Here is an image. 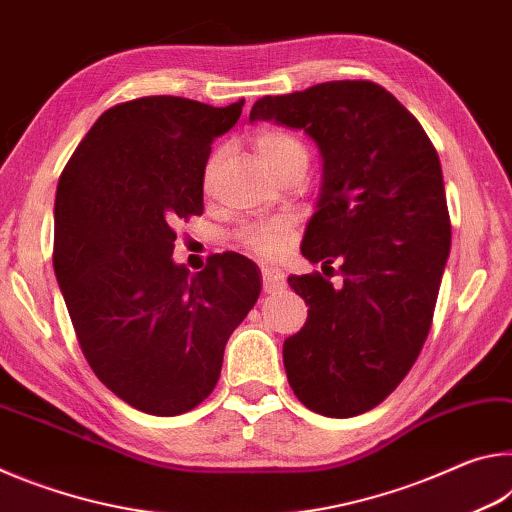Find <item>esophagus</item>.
Masks as SVG:
<instances>
[{
  "instance_id": "obj_1",
  "label": "esophagus",
  "mask_w": 512,
  "mask_h": 512,
  "mask_svg": "<svg viewBox=\"0 0 512 512\" xmlns=\"http://www.w3.org/2000/svg\"><path fill=\"white\" fill-rule=\"evenodd\" d=\"M262 282H264V293H277L287 287V280L280 271L275 268H262Z\"/></svg>"
}]
</instances>
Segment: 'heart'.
<instances>
[{
	"mask_svg": "<svg viewBox=\"0 0 512 512\" xmlns=\"http://www.w3.org/2000/svg\"><path fill=\"white\" fill-rule=\"evenodd\" d=\"M255 151L257 158L262 160L264 167L275 173L284 167H291V164H305L309 160L307 146L298 140L296 135L284 131V128L277 126H266L255 135ZM216 162V155L207 162L205 180L210 178L212 167ZM291 235V223L287 219H262L255 223H248L246 228L239 230V244L244 246L250 253L264 259L277 257L287 246Z\"/></svg>",
	"mask_w": 512,
	"mask_h": 512,
	"instance_id": "1",
	"label": "heart"
}]
</instances>
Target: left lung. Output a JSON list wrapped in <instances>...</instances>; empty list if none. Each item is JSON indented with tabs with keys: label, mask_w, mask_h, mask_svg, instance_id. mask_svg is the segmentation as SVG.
<instances>
[{
	"label": "left lung",
	"mask_w": 512,
	"mask_h": 512,
	"mask_svg": "<svg viewBox=\"0 0 512 512\" xmlns=\"http://www.w3.org/2000/svg\"><path fill=\"white\" fill-rule=\"evenodd\" d=\"M302 128L323 155V187L302 255L323 272L291 275L309 305L284 341L298 400L327 418L375 409L409 375L431 329L452 246L438 153L420 121L372 81H327L262 97L250 121Z\"/></svg>",
	"instance_id": "8db88e82"
}]
</instances>
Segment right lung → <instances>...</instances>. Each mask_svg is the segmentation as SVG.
<instances>
[{
	"label": "right lung",
	"instance_id": "obj_1",
	"mask_svg": "<svg viewBox=\"0 0 512 512\" xmlns=\"http://www.w3.org/2000/svg\"><path fill=\"white\" fill-rule=\"evenodd\" d=\"M241 108L169 94L117 103L58 180L54 271L76 339L103 386L160 418L214 391L225 343L262 291L244 255H214L194 275L171 259L176 223L203 214L212 142Z\"/></svg>",
	"mask_w": 512,
	"mask_h": 512
}]
</instances>
